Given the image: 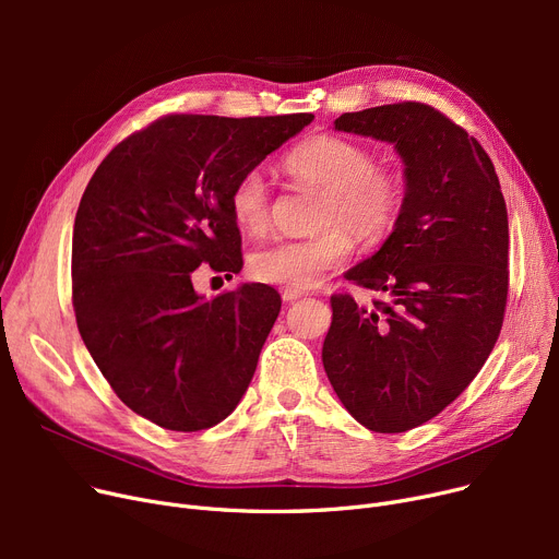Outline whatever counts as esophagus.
Returning a JSON list of instances; mask_svg holds the SVG:
<instances>
[{
	"instance_id": "obj_1",
	"label": "esophagus",
	"mask_w": 559,
	"mask_h": 559,
	"mask_svg": "<svg viewBox=\"0 0 559 559\" xmlns=\"http://www.w3.org/2000/svg\"><path fill=\"white\" fill-rule=\"evenodd\" d=\"M301 297H306L304 289H295V287H285V289H283V301H287V304L297 301V299H301Z\"/></svg>"
}]
</instances>
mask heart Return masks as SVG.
<instances>
[{
	"label": "heart",
	"instance_id": "1",
	"mask_svg": "<svg viewBox=\"0 0 559 559\" xmlns=\"http://www.w3.org/2000/svg\"><path fill=\"white\" fill-rule=\"evenodd\" d=\"M287 171L321 190L317 235L278 240L249 253V274L270 285L310 287L350 253V235L373 247L394 230L405 201V179L396 167L376 165L369 146L335 133L304 140L285 158ZM238 228L260 238L272 226V192L260 169L245 171L228 194Z\"/></svg>",
	"mask_w": 559,
	"mask_h": 559
}]
</instances>
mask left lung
Listing matches in <instances>:
<instances>
[{
	"label": "left lung",
	"mask_w": 559,
	"mask_h": 559,
	"mask_svg": "<svg viewBox=\"0 0 559 559\" xmlns=\"http://www.w3.org/2000/svg\"><path fill=\"white\" fill-rule=\"evenodd\" d=\"M335 129L394 144L405 201L383 247L346 272L385 299L367 310L333 295L321 360L350 417L373 432H405L468 388L501 333L506 199L480 142L428 104L344 112Z\"/></svg>",
	"instance_id": "8db88e82"
}]
</instances>
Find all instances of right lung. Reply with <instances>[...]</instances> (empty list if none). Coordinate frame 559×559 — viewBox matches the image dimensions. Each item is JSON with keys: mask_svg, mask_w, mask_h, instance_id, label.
Wrapping results in <instances>:
<instances>
[{"mask_svg": "<svg viewBox=\"0 0 559 559\" xmlns=\"http://www.w3.org/2000/svg\"><path fill=\"white\" fill-rule=\"evenodd\" d=\"M312 120L165 115L93 174L74 219L72 304L85 348L135 415L197 432L245 396L281 295L245 283L205 301L192 272L242 270L228 194Z\"/></svg>", "mask_w": 559, "mask_h": 559, "instance_id": "right-lung-1", "label": "right lung"}]
</instances>
